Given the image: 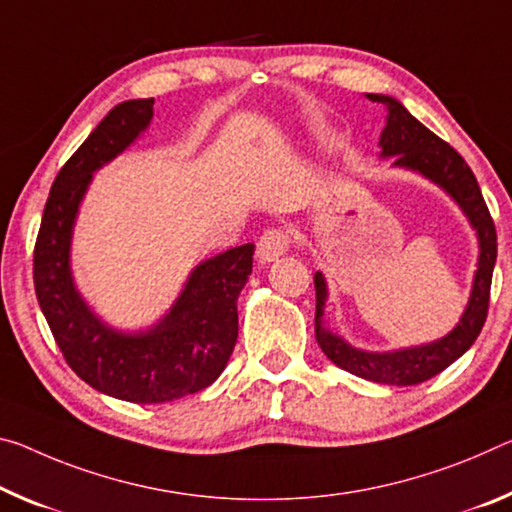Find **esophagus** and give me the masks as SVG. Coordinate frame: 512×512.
I'll return each mask as SVG.
<instances>
[{
  "label": "esophagus",
  "mask_w": 512,
  "mask_h": 512,
  "mask_svg": "<svg viewBox=\"0 0 512 512\" xmlns=\"http://www.w3.org/2000/svg\"><path fill=\"white\" fill-rule=\"evenodd\" d=\"M291 246V237L287 230H280V227H271L266 230L257 241V259L262 264H269L280 255H285Z\"/></svg>",
  "instance_id": "1"
}]
</instances>
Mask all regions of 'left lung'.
<instances>
[{
	"label": "left lung",
	"mask_w": 512,
	"mask_h": 512,
	"mask_svg": "<svg viewBox=\"0 0 512 512\" xmlns=\"http://www.w3.org/2000/svg\"><path fill=\"white\" fill-rule=\"evenodd\" d=\"M367 97L371 102H383L389 111L387 127L383 129V136H380L383 157H394V166L417 170V173L426 175L428 180L440 184L462 207L469 223L478 232L481 255H478L472 298H469V305L458 326L446 337L437 339V342L394 353H367L360 351V348L348 346L342 337L332 335L328 328L321 326L323 303H326L328 289L326 282H323V275L316 273L314 335L321 351L339 369L353 373V376L385 385H419L444 371L451 362H456L476 342V337L481 335L483 323L488 319L492 271L494 262H497V230H494L490 209L483 200L481 186H478L467 161L449 143L435 136L426 125H421L415 116H410V111L401 102H396L394 97L373 93H367Z\"/></svg>",
	"instance_id": "1"
}]
</instances>
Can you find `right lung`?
Returning a JSON list of instances; mask_svg holds the SVG:
<instances>
[{
	"label": "right lung",
	"mask_w": 512,
	"mask_h": 512,
	"mask_svg": "<svg viewBox=\"0 0 512 512\" xmlns=\"http://www.w3.org/2000/svg\"><path fill=\"white\" fill-rule=\"evenodd\" d=\"M152 104V97L118 104L63 164L34 248L38 305L63 358L97 392L132 403L182 399L221 376L239 337L237 298L255 253L253 243H246L202 262L170 314L139 335L107 328L79 298L68 264L79 202L95 170L148 127Z\"/></svg>",
	"instance_id": "add662e5"
}]
</instances>
